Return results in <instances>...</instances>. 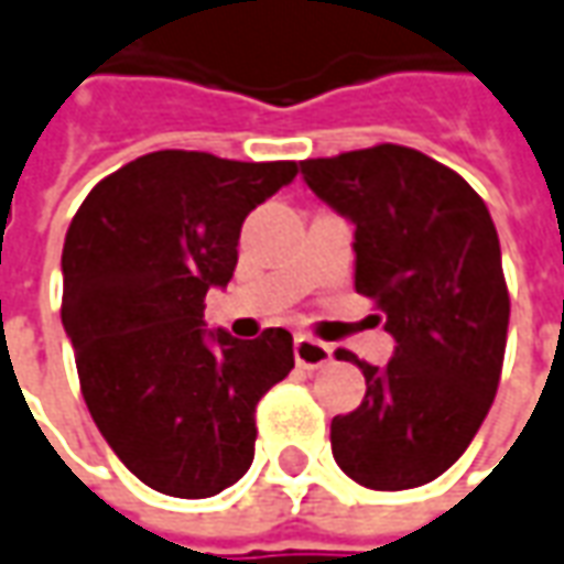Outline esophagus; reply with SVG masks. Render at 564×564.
Returning a JSON list of instances; mask_svg holds the SVG:
<instances>
[{
    "label": "esophagus",
    "instance_id": "34e87169",
    "mask_svg": "<svg viewBox=\"0 0 564 564\" xmlns=\"http://www.w3.org/2000/svg\"><path fill=\"white\" fill-rule=\"evenodd\" d=\"M293 351H296V364L305 367V370H317L324 364L333 361V348L327 343H317L314 336H305L299 333L296 343H293Z\"/></svg>",
    "mask_w": 564,
    "mask_h": 564
}]
</instances>
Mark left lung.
<instances>
[{
    "mask_svg": "<svg viewBox=\"0 0 564 564\" xmlns=\"http://www.w3.org/2000/svg\"><path fill=\"white\" fill-rule=\"evenodd\" d=\"M321 200L355 225V290L394 336L386 367H361V408L333 416L339 469L373 491L420 488L447 473L491 411L509 293L485 200L426 153L377 144L302 163Z\"/></svg>",
    "mask_w": 564,
    "mask_h": 564,
    "instance_id": "obj_1",
    "label": "left lung"
}]
</instances>
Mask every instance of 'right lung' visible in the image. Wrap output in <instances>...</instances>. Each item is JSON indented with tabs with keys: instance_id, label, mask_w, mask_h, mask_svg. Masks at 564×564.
Listing matches in <instances>:
<instances>
[{
	"instance_id": "obj_1",
	"label": "right lung",
	"mask_w": 564,
	"mask_h": 564,
	"mask_svg": "<svg viewBox=\"0 0 564 564\" xmlns=\"http://www.w3.org/2000/svg\"><path fill=\"white\" fill-rule=\"evenodd\" d=\"M299 166L153 151L101 178L76 209L61 321L105 442L148 488L200 500L256 454V404L293 370V336L240 343L203 330L209 286H228L243 218Z\"/></svg>"
}]
</instances>
